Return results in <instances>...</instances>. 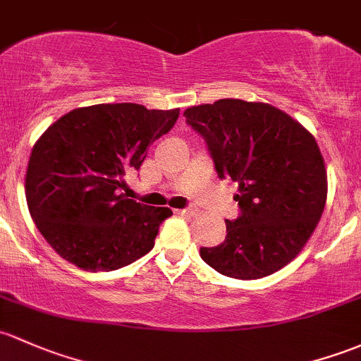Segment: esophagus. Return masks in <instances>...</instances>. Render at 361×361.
Here are the masks:
<instances>
[{"mask_svg": "<svg viewBox=\"0 0 361 361\" xmlns=\"http://www.w3.org/2000/svg\"><path fill=\"white\" fill-rule=\"evenodd\" d=\"M174 212H176V214H180V216H188V218L195 214V211L190 209V207H187V209H176Z\"/></svg>", "mask_w": 361, "mask_h": 361, "instance_id": "esophagus-1", "label": "esophagus"}]
</instances>
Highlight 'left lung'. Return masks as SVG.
Instances as JSON below:
<instances>
[{"label":"left lung","instance_id":"left-lung-1","mask_svg":"<svg viewBox=\"0 0 361 361\" xmlns=\"http://www.w3.org/2000/svg\"><path fill=\"white\" fill-rule=\"evenodd\" d=\"M221 180L237 181V219L200 257L221 275L256 280L290 263L317 228L327 173L313 136L268 104L223 98L185 111Z\"/></svg>","mask_w":361,"mask_h":361}]
</instances>
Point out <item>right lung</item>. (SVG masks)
<instances>
[{
    "label": "right lung",
    "instance_id": "1",
    "mask_svg": "<svg viewBox=\"0 0 361 361\" xmlns=\"http://www.w3.org/2000/svg\"><path fill=\"white\" fill-rule=\"evenodd\" d=\"M180 109L138 104L75 109L53 123L30 152L29 212L44 240L86 271H112L154 247L173 212L128 199L124 176L138 171L152 142L176 123Z\"/></svg>",
    "mask_w": 361,
    "mask_h": 361
}]
</instances>
